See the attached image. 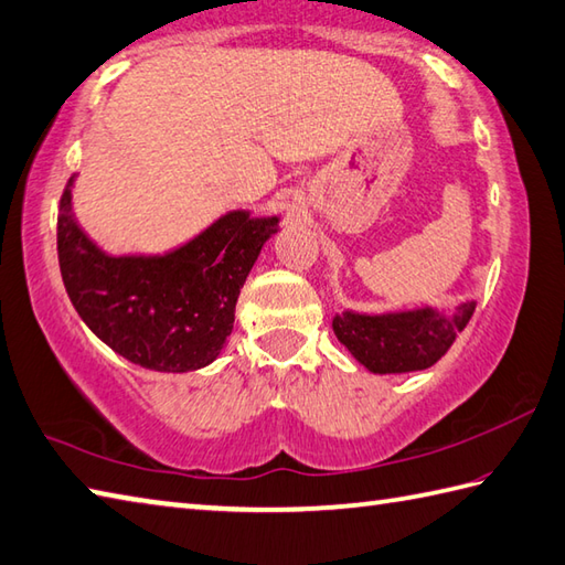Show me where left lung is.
Instances as JSON below:
<instances>
[{"label":"left lung","instance_id":"8db88e82","mask_svg":"<svg viewBox=\"0 0 565 565\" xmlns=\"http://www.w3.org/2000/svg\"><path fill=\"white\" fill-rule=\"evenodd\" d=\"M472 313L475 301L460 303L450 316L436 308L382 316L345 311L333 318V330L350 355L370 372L402 374L426 370L444 358Z\"/></svg>","mask_w":565,"mask_h":565}]
</instances>
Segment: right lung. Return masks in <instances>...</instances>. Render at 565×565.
Wrapping results in <instances>:
<instances>
[{
	"label": "right lung",
	"mask_w": 565,
	"mask_h": 565,
	"mask_svg": "<svg viewBox=\"0 0 565 565\" xmlns=\"http://www.w3.org/2000/svg\"><path fill=\"white\" fill-rule=\"evenodd\" d=\"M73 181L61 195L58 264L77 316L139 367L193 372L213 362L232 333L239 289L279 217L232 210L166 254L113 257L75 223Z\"/></svg>",
	"instance_id": "1"
}]
</instances>
